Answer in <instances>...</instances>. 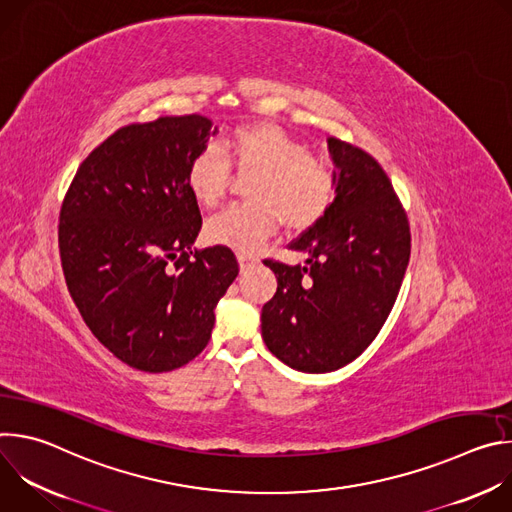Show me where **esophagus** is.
I'll return each mask as SVG.
<instances>
[{
	"label": "esophagus",
	"instance_id": "34e87169",
	"mask_svg": "<svg viewBox=\"0 0 512 512\" xmlns=\"http://www.w3.org/2000/svg\"><path fill=\"white\" fill-rule=\"evenodd\" d=\"M237 259H239L241 269H245V267H249V265H253V263H257V261H259L255 255H249V253H239V255H237Z\"/></svg>",
	"mask_w": 512,
	"mask_h": 512
}]
</instances>
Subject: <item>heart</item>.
<instances>
[{
  "instance_id": "heart-1",
  "label": "heart",
  "mask_w": 512,
  "mask_h": 512,
  "mask_svg": "<svg viewBox=\"0 0 512 512\" xmlns=\"http://www.w3.org/2000/svg\"><path fill=\"white\" fill-rule=\"evenodd\" d=\"M229 165L237 174L253 176L245 188L249 202L227 208L206 223L208 239L218 245L255 251L279 223L289 233L312 229L334 202L336 180L330 166L275 123L237 127L218 141V150L202 148L186 170V186L196 202L210 208L225 198Z\"/></svg>"
}]
</instances>
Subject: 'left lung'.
I'll use <instances>...</instances> for the list:
<instances>
[{"instance_id": "1", "label": "left lung", "mask_w": 512, "mask_h": 512, "mask_svg": "<svg viewBox=\"0 0 512 512\" xmlns=\"http://www.w3.org/2000/svg\"><path fill=\"white\" fill-rule=\"evenodd\" d=\"M336 196L322 221L291 251L306 265L265 261L277 277L261 310L267 348L302 373H330L352 362L389 318L411 253L407 214L379 162L328 137Z\"/></svg>"}]
</instances>
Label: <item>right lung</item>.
Wrapping results in <instances>:
<instances>
[{
  "mask_svg": "<svg viewBox=\"0 0 512 512\" xmlns=\"http://www.w3.org/2000/svg\"><path fill=\"white\" fill-rule=\"evenodd\" d=\"M214 133L202 115L121 127L81 164L62 202L70 298L95 338L137 371L196 358L239 275L229 247L192 251L202 218L186 170Z\"/></svg>",
  "mask_w": 512,
  "mask_h": 512,
  "instance_id": "obj_1",
  "label": "right lung"
}]
</instances>
